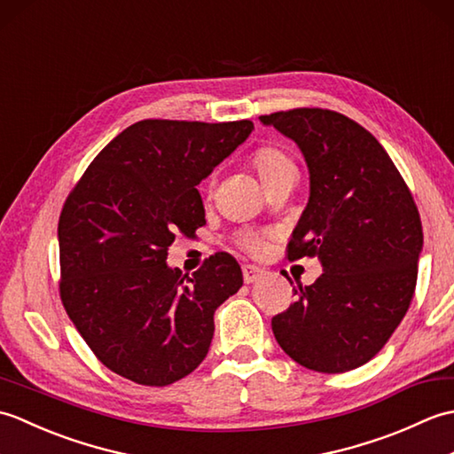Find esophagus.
Returning a JSON list of instances; mask_svg holds the SVG:
<instances>
[{
    "label": "esophagus",
    "mask_w": 454,
    "mask_h": 454,
    "mask_svg": "<svg viewBox=\"0 0 454 454\" xmlns=\"http://www.w3.org/2000/svg\"><path fill=\"white\" fill-rule=\"evenodd\" d=\"M242 271H244V281H246L247 285H252V283L259 281V278L265 277V273H267L263 267H257V265H244Z\"/></svg>",
    "instance_id": "obj_1"
}]
</instances>
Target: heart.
I'll list each match as a JSON object with an SVG mask.
<instances>
[{"label":"heart","mask_w":454,"mask_h":454,"mask_svg":"<svg viewBox=\"0 0 454 454\" xmlns=\"http://www.w3.org/2000/svg\"><path fill=\"white\" fill-rule=\"evenodd\" d=\"M254 168L257 171L259 179L263 181V185H267L269 181L281 176V173H285L288 169H294L293 161L288 160L283 152H278L275 148L259 150L254 156ZM247 246L252 249H259V244L255 242V239H249Z\"/></svg>","instance_id":"1"}]
</instances>
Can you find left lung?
I'll use <instances>...</instances> for the list:
<instances>
[{"label": "left lung", "mask_w": 454, "mask_h": 454, "mask_svg": "<svg viewBox=\"0 0 454 454\" xmlns=\"http://www.w3.org/2000/svg\"><path fill=\"white\" fill-rule=\"evenodd\" d=\"M259 121L296 144L310 176L288 259L317 257L324 271L273 317L275 340L306 369H356L410 308L423 249L418 207L387 150L345 114L294 109Z\"/></svg>", "instance_id": "1"}]
</instances>
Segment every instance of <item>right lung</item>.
Listing matches in <instances>:
<instances>
[{"label": "right lung", "instance_id": "obj_1", "mask_svg": "<svg viewBox=\"0 0 454 454\" xmlns=\"http://www.w3.org/2000/svg\"><path fill=\"white\" fill-rule=\"evenodd\" d=\"M252 121H140L105 146L58 222L60 296L98 359L132 382L168 387L205 359L215 312L244 285L228 254L191 277L166 263L179 232L205 224L197 185Z\"/></svg>", "mask_w": 454, "mask_h": 454}]
</instances>
